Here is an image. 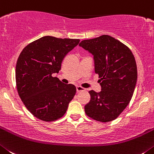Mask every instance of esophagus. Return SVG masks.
Returning <instances> with one entry per match:
<instances>
[{"label":"esophagus","instance_id":"obj_1","mask_svg":"<svg viewBox=\"0 0 154 154\" xmlns=\"http://www.w3.org/2000/svg\"><path fill=\"white\" fill-rule=\"evenodd\" d=\"M85 91V89H84V87H80V86H77V92L80 93V92H82V91Z\"/></svg>","mask_w":154,"mask_h":154}]
</instances>
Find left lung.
Returning a JSON list of instances; mask_svg holds the SVG:
<instances>
[{
    "instance_id": "1",
    "label": "left lung",
    "mask_w": 154,
    "mask_h": 154,
    "mask_svg": "<svg viewBox=\"0 0 154 154\" xmlns=\"http://www.w3.org/2000/svg\"><path fill=\"white\" fill-rule=\"evenodd\" d=\"M79 45L94 55L101 86L100 92L89 91L86 114L97 121H112L124 111L134 94L137 80L134 54L125 44L109 35L84 40Z\"/></svg>"
}]
</instances>
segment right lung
<instances>
[{"label":"right lung","mask_w":154,"mask_h":154,"mask_svg":"<svg viewBox=\"0 0 154 154\" xmlns=\"http://www.w3.org/2000/svg\"><path fill=\"white\" fill-rule=\"evenodd\" d=\"M79 39L45 36L22 50L17 60V90L24 106L34 117L51 122L61 118L76 94L73 84H62L53 74Z\"/></svg>","instance_id":"add662e5"}]
</instances>
